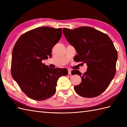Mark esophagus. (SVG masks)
I'll return each mask as SVG.
<instances>
[{"instance_id":"34e87169","label":"esophagus","mask_w":127,"mask_h":127,"mask_svg":"<svg viewBox=\"0 0 127 127\" xmlns=\"http://www.w3.org/2000/svg\"><path fill=\"white\" fill-rule=\"evenodd\" d=\"M71 71L70 69H68V75H71Z\"/></svg>"}]
</instances>
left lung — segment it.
<instances>
[{
	"label": "left lung",
	"instance_id": "8db88e82",
	"mask_svg": "<svg viewBox=\"0 0 127 127\" xmlns=\"http://www.w3.org/2000/svg\"><path fill=\"white\" fill-rule=\"evenodd\" d=\"M63 32L77 53L74 60L87 65L84 74L73 70V74L82 79L80 85L74 86L75 92L84 98L99 95L108 87L116 74L117 52L112 40L106 34L90 27L73 30L64 28Z\"/></svg>",
	"mask_w": 127,
	"mask_h": 127
}]
</instances>
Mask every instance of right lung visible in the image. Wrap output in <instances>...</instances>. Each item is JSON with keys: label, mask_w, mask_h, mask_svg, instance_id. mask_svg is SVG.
<instances>
[{"label": "right lung", "mask_w": 127, "mask_h": 127, "mask_svg": "<svg viewBox=\"0 0 127 127\" xmlns=\"http://www.w3.org/2000/svg\"><path fill=\"white\" fill-rule=\"evenodd\" d=\"M61 28L41 27L22 35L12 53L11 75L24 93L35 100H44L55 94L59 77L66 69L48 68L42 60L51 58V50L62 36Z\"/></svg>", "instance_id": "1"}]
</instances>
